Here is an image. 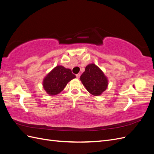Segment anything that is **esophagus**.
Masks as SVG:
<instances>
[{"mask_svg":"<svg viewBox=\"0 0 154 154\" xmlns=\"http://www.w3.org/2000/svg\"><path fill=\"white\" fill-rule=\"evenodd\" d=\"M80 74H76V78L79 79V78H80Z\"/></svg>","mask_w":154,"mask_h":154,"instance_id":"esophagus-1","label":"esophagus"}]
</instances>
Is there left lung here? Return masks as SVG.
<instances>
[{
	"label": "left lung",
	"instance_id": "8db88e82",
	"mask_svg": "<svg viewBox=\"0 0 154 154\" xmlns=\"http://www.w3.org/2000/svg\"><path fill=\"white\" fill-rule=\"evenodd\" d=\"M80 80L88 92L94 96H99L106 90L108 80L103 72L95 64H89L80 76Z\"/></svg>",
	"mask_w": 154,
	"mask_h": 154
}]
</instances>
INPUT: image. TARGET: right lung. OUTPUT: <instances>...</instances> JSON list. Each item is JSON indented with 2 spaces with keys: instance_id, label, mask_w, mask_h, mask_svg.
<instances>
[{
  "instance_id": "right-lung-1",
  "label": "right lung",
  "mask_w": 154,
  "mask_h": 154,
  "mask_svg": "<svg viewBox=\"0 0 154 154\" xmlns=\"http://www.w3.org/2000/svg\"><path fill=\"white\" fill-rule=\"evenodd\" d=\"M76 76L72 73L71 69L63 66H57L46 76L43 82V86L48 94H58L63 90L67 83Z\"/></svg>"
}]
</instances>
